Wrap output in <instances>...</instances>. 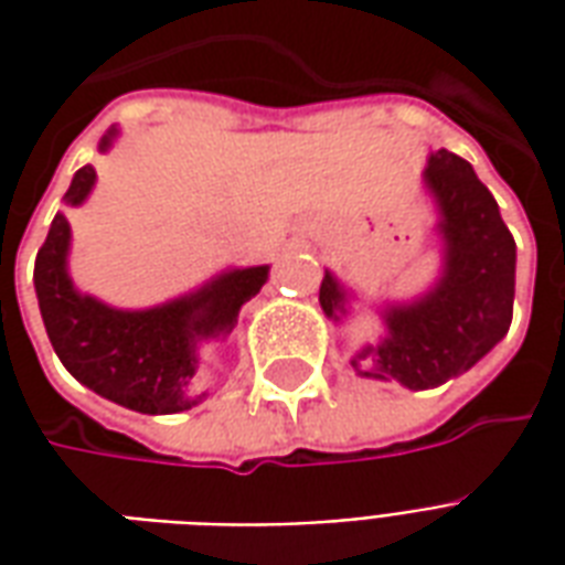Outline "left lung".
<instances>
[{"instance_id":"1","label":"left lung","mask_w":565,"mask_h":565,"mask_svg":"<svg viewBox=\"0 0 565 565\" xmlns=\"http://www.w3.org/2000/svg\"><path fill=\"white\" fill-rule=\"evenodd\" d=\"M426 184L441 209L445 278L415 306L391 308V335L351 360L360 375L396 379L412 391H429L472 369L509 332L514 311V238L499 217L497 199L469 162L445 148L429 157ZM342 302V287L323 275V311L339 320Z\"/></svg>"}]
</instances>
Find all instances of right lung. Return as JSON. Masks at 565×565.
Masks as SVG:
<instances>
[{"label":"right lung","instance_id":"1","mask_svg":"<svg viewBox=\"0 0 565 565\" xmlns=\"http://www.w3.org/2000/svg\"><path fill=\"white\" fill-rule=\"evenodd\" d=\"M111 139L103 141L108 148ZM96 169L84 166L66 190L68 205L90 193ZM68 221L56 214L35 257V294L44 330L63 366L111 403L141 415H174L196 405L186 396L193 379V339L233 330L238 308L259 294L269 269H238L199 294L150 311H117L75 294L66 275Z\"/></svg>","mask_w":565,"mask_h":565}]
</instances>
